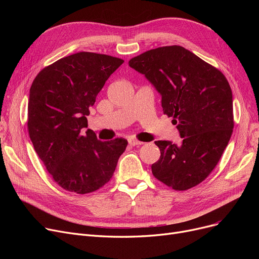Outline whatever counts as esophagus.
I'll list each match as a JSON object with an SVG mask.
<instances>
[{"label":"esophagus","mask_w":259,"mask_h":259,"mask_svg":"<svg viewBox=\"0 0 259 259\" xmlns=\"http://www.w3.org/2000/svg\"><path fill=\"white\" fill-rule=\"evenodd\" d=\"M128 143H129L130 146H141V145L144 144L143 142H140V141L134 140V139H130V140L128 141Z\"/></svg>","instance_id":"esophagus-1"}]
</instances>
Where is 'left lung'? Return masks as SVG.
Instances as JSON below:
<instances>
[{
    "label": "left lung",
    "instance_id": "1",
    "mask_svg": "<svg viewBox=\"0 0 259 259\" xmlns=\"http://www.w3.org/2000/svg\"><path fill=\"white\" fill-rule=\"evenodd\" d=\"M161 95L164 114L173 117L180 144L156 141L155 179L174 190L200 184L220 161L233 132L232 90L226 76L182 46L148 50L129 61Z\"/></svg>",
    "mask_w": 259,
    "mask_h": 259
}]
</instances>
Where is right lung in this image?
<instances>
[{"label": "right lung", "instance_id": "add662e5", "mask_svg": "<svg viewBox=\"0 0 259 259\" xmlns=\"http://www.w3.org/2000/svg\"><path fill=\"white\" fill-rule=\"evenodd\" d=\"M124 63L94 52H77L45 67L30 87L29 137L59 186L86 194L107 184L124 153L125 139L101 142L87 115L106 80Z\"/></svg>", "mask_w": 259, "mask_h": 259}]
</instances>
